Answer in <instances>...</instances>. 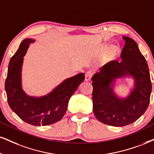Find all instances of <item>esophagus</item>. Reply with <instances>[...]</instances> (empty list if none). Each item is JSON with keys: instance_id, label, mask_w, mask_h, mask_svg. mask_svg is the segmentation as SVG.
I'll use <instances>...</instances> for the list:
<instances>
[{"instance_id": "obj_1", "label": "esophagus", "mask_w": 154, "mask_h": 154, "mask_svg": "<svg viewBox=\"0 0 154 154\" xmlns=\"http://www.w3.org/2000/svg\"><path fill=\"white\" fill-rule=\"evenodd\" d=\"M93 75L92 71H88L86 73V81H90Z\"/></svg>"}]
</instances>
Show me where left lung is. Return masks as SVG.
<instances>
[{"mask_svg": "<svg viewBox=\"0 0 154 154\" xmlns=\"http://www.w3.org/2000/svg\"><path fill=\"white\" fill-rule=\"evenodd\" d=\"M125 45L119 60H113L92 77L93 110L98 121L113 126H124L138 120L146 111L151 93L146 60L137 43L123 36ZM131 75L135 86L128 97L120 99L113 93L116 78Z\"/></svg>", "mask_w": 154, "mask_h": 154, "instance_id": "8db88e82", "label": "left lung"}]
</instances>
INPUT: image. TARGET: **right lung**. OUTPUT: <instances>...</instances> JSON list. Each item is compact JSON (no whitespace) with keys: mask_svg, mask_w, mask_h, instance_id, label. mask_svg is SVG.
<instances>
[{"mask_svg":"<svg viewBox=\"0 0 154 154\" xmlns=\"http://www.w3.org/2000/svg\"><path fill=\"white\" fill-rule=\"evenodd\" d=\"M34 40L26 38L20 43L9 62L5 89L9 106L25 122L33 126H48L58 122L63 117L68 100L85 79L81 73L68 78L48 94L41 97L29 96L21 86V69L23 56Z\"/></svg>","mask_w":154,"mask_h":154,"instance_id":"obj_1","label":"right lung"}]
</instances>
